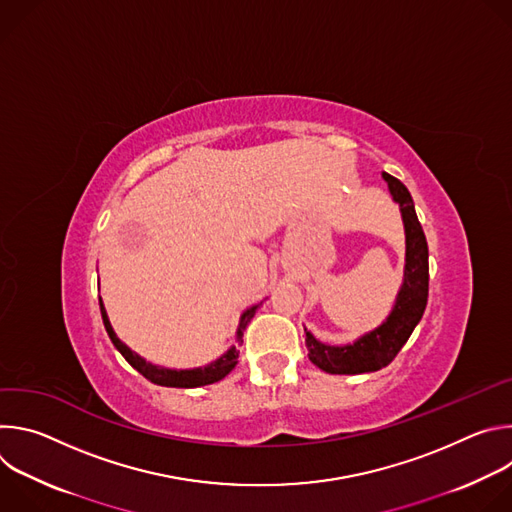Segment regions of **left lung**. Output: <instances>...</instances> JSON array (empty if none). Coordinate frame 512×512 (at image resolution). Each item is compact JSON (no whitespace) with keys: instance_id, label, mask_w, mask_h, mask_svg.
Returning <instances> with one entry per match:
<instances>
[{"instance_id":"8db88e82","label":"left lung","mask_w":512,"mask_h":512,"mask_svg":"<svg viewBox=\"0 0 512 512\" xmlns=\"http://www.w3.org/2000/svg\"><path fill=\"white\" fill-rule=\"evenodd\" d=\"M385 182L389 184V192L393 200L399 204L403 227H405V273L403 285L397 294L395 306L387 320L344 346H330L314 338L312 332L306 330V346L308 356L318 369L330 375H360L375 373L399 354L403 344L409 340L411 332L419 324L429 291V251L423 229L417 221L413 198L403 182L395 176L383 172Z\"/></svg>"}]
</instances>
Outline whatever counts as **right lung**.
Listing matches in <instances>:
<instances>
[{"label": "right lung", "mask_w": 512, "mask_h": 512, "mask_svg": "<svg viewBox=\"0 0 512 512\" xmlns=\"http://www.w3.org/2000/svg\"><path fill=\"white\" fill-rule=\"evenodd\" d=\"M99 306H101V316H103L105 330H107V334H109L113 346L123 354V358L131 364V367H133L135 371H139L145 379L156 383V385H162V387H178V389H194V387L212 385V383H216V381L225 379V377L237 367V362H239V360H237V358H239L237 346H231L221 358L212 360L210 364H206V367L184 369V371L158 367V364H152V362H148L145 358H141L139 354H135L129 346H125V344L117 338V334H115V330H113V326H111V322H109V318H107V312H105V306H103V300H101V298H99ZM257 308H259V306H253V308H249L247 312H243L241 322H239V328H237V342H239V344L243 342V332H245L247 324L251 322V318L255 316V310H257Z\"/></svg>", "instance_id": "add662e5"}]
</instances>
